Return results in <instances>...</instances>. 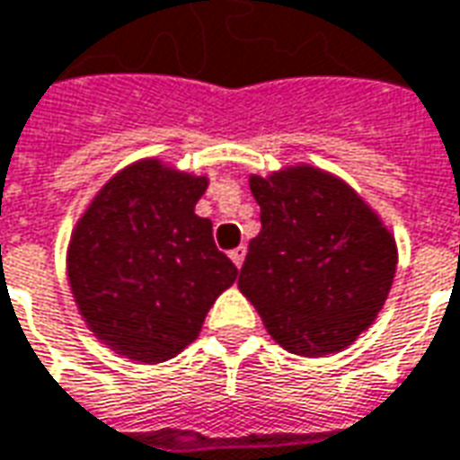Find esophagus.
<instances>
[{"mask_svg": "<svg viewBox=\"0 0 460 460\" xmlns=\"http://www.w3.org/2000/svg\"><path fill=\"white\" fill-rule=\"evenodd\" d=\"M245 252H248V248H245V245H240V248H235V251H230V261L240 268L243 266V261H245Z\"/></svg>", "mask_w": 460, "mask_h": 460, "instance_id": "esophagus-1", "label": "esophagus"}]
</instances>
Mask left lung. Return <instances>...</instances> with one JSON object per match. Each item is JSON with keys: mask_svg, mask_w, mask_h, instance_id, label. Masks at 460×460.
I'll use <instances>...</instances> for the list:
<instances>
[{"mask_svg": "<svg viewBox=\"0 0 460 460\" xmlns=\"http://www.w3.org/2000/svg\"><path fill=\"white\" fill-rule=\"evenodd\" d=\"M251 192L261 233L240 268V294L291 354L347 349L393 288L395 235L347 181L319 166L251 174Z\"/></svg>", "mask_w": 460, "mask_h": 460, "instance_id": "8db88e82", "label": "left lung"}]
</instances>
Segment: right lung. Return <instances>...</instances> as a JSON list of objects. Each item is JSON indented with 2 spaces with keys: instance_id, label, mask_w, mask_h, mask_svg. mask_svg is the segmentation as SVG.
<instances>
[{
  "instance_id": "add662e5",
  "label": "right lung",
  "mask_w": 460,
  "mask_h": 460,
  "mask_svg": "<svg viewBox=\"0 0 460 460\" xmlns=\"http://www.w3.org/2000/svg\"><path fill=\"white\" fill-rule=\"evenodd\" d=\"M208 184L162 159H138L95 192L73 227L70 291L93 337L116 354L144 365L177 357L235 283L212 223L194 215Z\"/></svg>"
}]
</instances>
